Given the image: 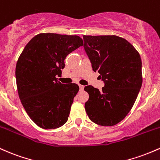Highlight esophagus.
<instances>
[{
    "label": "esophagus",
    "instance_id": "esophagus-1",
    "mask_svg": "<svg viewBox=\"0 0 160 160\" xmlns=\"http://www.w3.org/2000/svg\"><path fill=\"white\" fill-rule=\"evenodd\" d=\"M78 86H79V90H80V91H83L84 88H85V87H84V86L82 85H79Z\"/></svg>",
    "mask_w": 160,
    "mask_h": 160
}]
</instances>
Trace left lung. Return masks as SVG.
I'll return each mask as SVG.
<instances>
[{"instance_id": "left-lung-1", "label": "left lung", "mask_w": 160, "mask_h": 160, "mask_svg": "<svg viewBox=\"0 0 160 160\" xmlns=\"http://www.w3.org/2000/svg\"><path fill=\"white\" fill-rule=\"evenodd\" d=\"M93 70L104 82L102 91L85 87L89 119L102 126L116 125L128 115L142 85L141 56L131 43L116 35H83Z\"/></svg>"}]
</instances>
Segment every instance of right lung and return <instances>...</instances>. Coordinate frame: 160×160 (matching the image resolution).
<instances>
[{
  "label": "right lung",
  "mask_w": 160,
  "mask_h": 160,
  "mask_svg": "<svg viewBox=\"0 0 160 160\" xmlns=\"http://www.w3.org/2000/svg\"><path fill=\"white\" fill-rule=\"evenodd\" d=\"M83 46L77 35L41 33L32 38L23 49L16 66L19 99L27 114L38 126L54 129L68 120L73 99L79 87L61 84L66 57Z\"/></svg>",
  "instance_id": "right-lung-1"
}]
</instances>
